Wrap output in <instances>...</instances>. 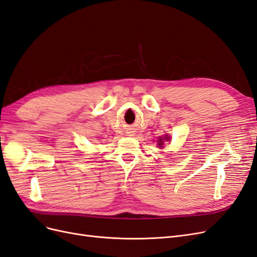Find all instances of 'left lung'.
I'll list each match as a JSON object with an SVG mask.
<instances>
[{
  "label": "left lung",
  "mask_w": 257,
  "mask_h": 257,
  "mask_svg": "<svg viewBox=\"0 0 257 257\" xmlns=\"http://www.w3.org/2000/svg\"><path fill=\"white\" fill-rule=\"evenodd\" d=\"M164 140L169 141V140H170V138H169L168 136H167V137H164L163 139H161V138H160V139L158 140V145H159V147H161V145H163V144H164Z\"/></svg>",
  "instance_id": "8db88e82"
}]
</instances>
